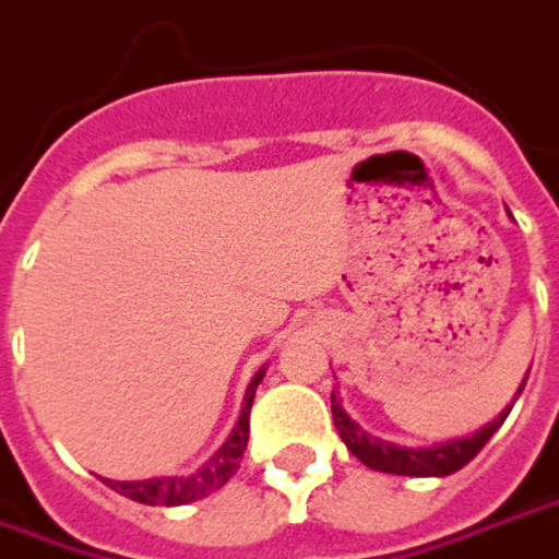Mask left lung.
I'll use <instances>...</instances> for the list:
<instances>
[{
    "instance_id": "left-lung-1",
    "label": "left lung",
    "mask_w": 559,
    "mask_h": 559,
    "mask_svg": "<svg viewBox=\"0 0 559 559\" xmlns=\"http://www.w3.org/2000/svg\"><path fill=\"white\" fill-rule=\"evenodd\" d=\"M526 383V380H523ZM523 390V386H521ZM518 390V395H521ZM518 402V399H514ZM508 411L506 407L499 417L487 423L484 429H478L468 438H453V441H444V444H432V448H402V444H390L383 438H374L361 429L356 419H349L337 395L331 392V417H334V426H337V435L344 438V444L349 448V453L361 460L368 468L374 472H386V475H407V478H444V475H453L460 472L465 463H472L480 453V448L492 438V432L506 423Z\"/></svg>"
}]
</instances>
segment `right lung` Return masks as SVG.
I'll list each match as a JSON object with an SVG mask.
<instances>
[{
    "label": "right lung",
    "instance_id": "obj_1",
    "mask_svg": "<svg viewBox=\"0 0 559 559\" xmlns=\"http://www.w3.org/2000/svg\"><path fill=\"white\" fill-rule=\"evenodd\" d=\"M264 371H258L246 390V399H242V414L234 426V432L228 435V441L222 448L215 450L210 456V463L198 468L194 475H176V478H148V480H106V487H111L115 492H121L133 502H142V506H188V502H198L203 496H210L218 487H225L230 480V475L240 468V456L246 444H249V411H252V399H255L258 383H261Z\"/></svg>",
    "mask_w": 559,
    "mask_h": 559
}]
</instances>
